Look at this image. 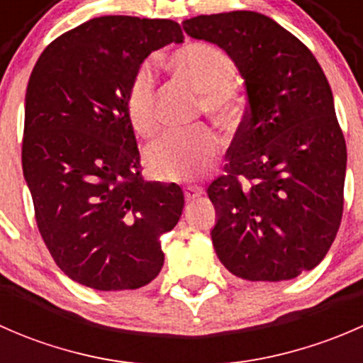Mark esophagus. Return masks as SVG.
<instances>
[{
    "label": "esophagus",
    "mask_w": 363,
    "mask_h": 363,
    "mask_svg": "<svg viewBox=\"0 0 363 363\" xmlns=\"http://www.w3.org/2000/svg\"><path fill=\"white\" fill-rule=\"evenodd\" d=\"M202 193H203V189L199 188V186H186V188H184L186 200L199 199V196H202Z\"/></svg>",
    "instance_id": "esophagus-1"
}]
</instances>
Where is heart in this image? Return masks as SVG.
Wrapping results in <instances>:
<instances>
[{"mask_svg": "<svg viewBox=\"0 0 363 363\" xmlns=\"http://www.w3.org/2000/svg\"><path fill=\"white\" fill-rule=\"evenodd\" d=\"M168 68L200 93V112L216 124L232 130L240 119V98L233 82L237 67L219 47L208 43H189L174 52ZM128 121L140 137L158 133L156 116V80L149 65H142L131 77L124 93ZM218 138L207 126L177 131L161 138L145 151V164L152 177L161 181H191L200 177L218 155Z\"/></svg>", "mask_w": 363, "mask_h": 363, "instance_id": "heart-1", "label": "heart"}]
</instances>
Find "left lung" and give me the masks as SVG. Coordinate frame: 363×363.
<instances>
[{
  "label": "left lung",
  "mask_w": 363,
  "mask_h": 363,
  "mask_svg": "<svg viewBox=\"0 0 363 363\" xmlns=\"http://www.w3.org/2000/svg\"><path fill=\"white\" fill-rule=\"evenodd\" d=\"M182 28L221 47L247 93L226 174L207 188L216 255L242 279H294L325 258L342 218L346 142L330 84L296 36L258 12L199 16Z\"/></svg>",
  "instance_id": "obj_1"
}]
</instances>
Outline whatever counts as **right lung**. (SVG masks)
Instances as JSON below:
<instances>
[{"label": "right lung", "mask_w": 363, "mask_h": 363, "mask_svg": "<svg viewBox=\"0 0 363 363\" xmlns=\"http://www.w3.org/2000/svg\"><path fill=\"white\" fill-rule=\"evenodd\" d=\"M184 40L167 19L105 16L54 40L26 91L23 172L40 235L77 283L137 290L163 267L160 237L177 225V184L147 182L124 111L145 57Z\"/></svg>", "instance_id": "obj_1"}]
</instances>
